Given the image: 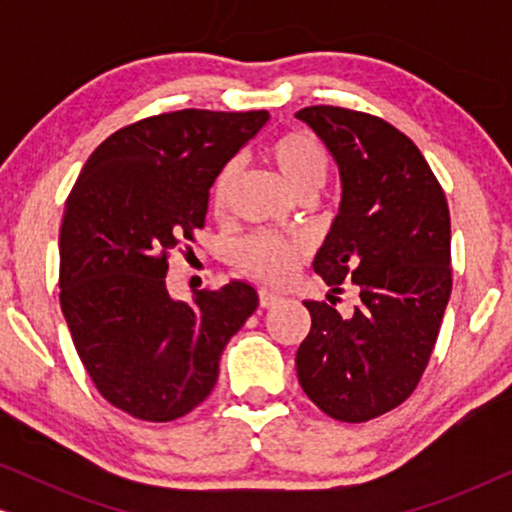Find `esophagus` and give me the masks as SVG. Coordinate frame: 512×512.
Returning <instances> with one entry per match:
<instances>
[{"instance_id":"1","label":"esophagus","mask_w":512,"mask_h":512,"mask_svg":"<svg viewBox=\"0 0 512 512\" xmlns=\"http://www.w3.org/2000/svg\"><path fill=\"white\" fill-rule=\"evenodd\" d=\"M279 300H282V298H279L277 293L265 291V289L258 291V303H261V307H272V305H277Z\"/></svg>"}]
</instances>
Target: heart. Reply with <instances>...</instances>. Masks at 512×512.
<instances>
[{
  "label": "heart",
  "mask_w": 512,
  "mask_h": 512,
  "mask_svg": "<svg viewBox=\"0 0 512 512\" xmlns=\"http://www.w3.org/2000/svg\"><path fill=\"white\" fill-rule=\"evenodd\" d=\"M270 158L298 195L317 193L331 172V158L326 146L314 132L305 128L289 130L272 144ZM240 174V160H230L221 167L212 184V207L223 214L233 198V188ZM307 244L303 240H286L272 233H256L237 247V263L254 279L265 284L282 286L296 272V265L305 256Z\"/></svg>",
  "instance_id": "obj_1"
}]
</instances>
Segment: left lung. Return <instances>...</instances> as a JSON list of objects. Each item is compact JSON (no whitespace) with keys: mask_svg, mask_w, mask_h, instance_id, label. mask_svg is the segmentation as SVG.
<instances>
[{"mask_svg":"<svg viewBox=\"0 0 512 512\" xmlns=\"http://www.w3.org/2000/svg\"><path fill=\"white\" fill-rule=\"evenodd\" d=\"M296 116L324 139L342 179L314 272L356 296L349 317L307 300L298 382L328 417L359 424L398 408L429 366L452 291L450 209L422 151L384 118L331 104Z\"/></svg>","mask_w":512,"mask_h":512,"instance_id":"obj_1","label":"left lung"}]
</instances>
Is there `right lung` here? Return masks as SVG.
<instances>
[{"label":"right lung","mask_w":512,"mask_h":512,"mask_svg":"<svg viewBox=\"0 0 512 512\" xmlns=\"http://www.w3.org/2000/svg\"><path fill=\"white\" fill-rule=\"evenodd\" d=\"M268 111L181 109L125 125L93 151L60 226V307L97 391L144 422H172L212 394L254 286L167 293V258L205 228L221 167Z\"/></svg>","instance_id":"obj_1"}]
</instances>
